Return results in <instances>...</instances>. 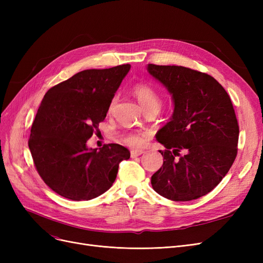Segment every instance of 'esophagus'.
<instances>
[{
  "instance_id": "obj_1",
  "label": "esophagus",
  "mask_w": 263,
  "mask_h": 263,
  "mask_svg": "<svg viewBox=\"0 0 263 263\" xmlns=\"http://www.w3.org/2000/svg\"><path fill=\"white\" fill-rule=\"evenodd\" d=\"M144 153H145L144 150H140V149H133V150L130 151V157H132V158H136V157H138V156L142 155Z\"/></svg>"
}]
</instances>
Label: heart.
<instances>
[{"mask_svg": "<svg viewBox=\"0 0 263 263\" xmlns=\"http://www.w3.org/2000/svg\"><path fill=\"white\" fill-rule=\"evenodd\" d=\"M133 93L141 106L145 108V110L149 108H158L161 105V99L160 95L154 89L153 86L146 84V83H137L133 86ZM118 98L117 95L112 98V100L108 103L107 110L108 113H112L114 108L116 107ZM149 138V134L147 132H126L121 135V140L125 145L129 147H141L144 146Z\"/></svg>", "mask_w": 263, "mask_h": 263, "instance_id": "1", "label": "heart"}]
</instances>
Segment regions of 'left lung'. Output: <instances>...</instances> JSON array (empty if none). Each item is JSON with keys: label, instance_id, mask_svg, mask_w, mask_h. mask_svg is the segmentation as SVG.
I'll return each instance as SVG.
<instances>
[{"label": "left lung", "instance_id": "8db88e82", "mask_svg": "<svg viewBox=\"0 0 263 263\" xmlns=\"http://www.w3.org/2000/svg\"><path fill=\"white\" fill-rule=\"evenodd\" d=\"M148 71L174 102L171 121L156 136L166 149L160 150L163 164L151 185L171 201L196 200L218 185L236 159L239 126L232 100L212 76L197 70L150 63Z\"/></svg>", "mask_w": 263, "mask_h": 263}]
</instances>
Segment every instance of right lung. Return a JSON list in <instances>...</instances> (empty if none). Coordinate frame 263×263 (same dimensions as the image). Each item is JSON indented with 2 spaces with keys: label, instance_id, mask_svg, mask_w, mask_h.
<instances>
[{
  "label": "right lung",
  "instance_id": "1",
  "mask_svg": "<svg viewBox=\"0 0 263 263\" xmlns=\"http://www.w3.org/2000/svg\"><path fill=\"white\" fill-rule=\"evenodd\" d=\"M129 69L127 63L84 70L45 94L28 147L38 174L53 192L89 201L113 185L129 150L118 144L87 149L86 141L105 119L108 103Z\"/></svg>",
  "mask_w": 263,
  "mask_h": 263
}]
</instances>
